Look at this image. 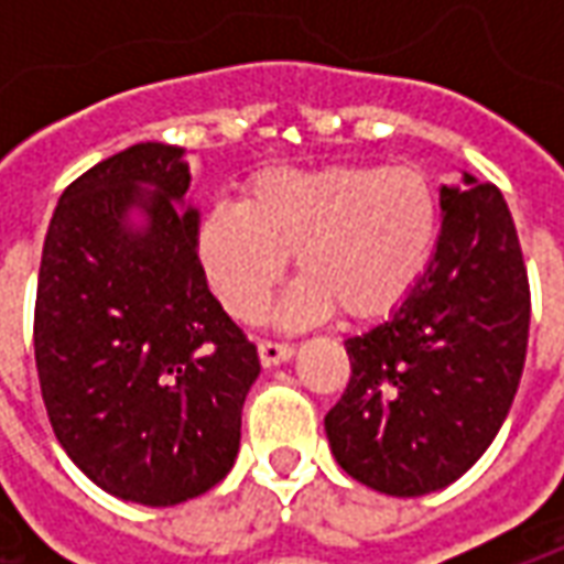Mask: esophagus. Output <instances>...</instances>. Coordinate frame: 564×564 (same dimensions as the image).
<instances>
[{
	"label": "esophagus",
	"mask_w": 564,
	"mask_h": 564,
	"mask_svg": "<svg viewBox=\"0 0 564 564\" xmlns=\"http://www.w3.org/2000/svg\"><path fill=\"white\" fill-rule=\"evenodd\" d=\"M295 347L293 344H281V341H262L259 344V362L265 368L281 366L286 359H293Z\"/></svg>",
	"instance_id": "1"
}]
</instances>
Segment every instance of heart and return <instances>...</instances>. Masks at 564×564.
Listing matches in <instances>:
<instances>
[{
    "mask_svg": "<svg viewBox=\"0 0 564 564\" xmlns=\"http://www.w3.org/2000/svg\"><path fill=\"white\" fill-rule=\"evenodd\" d=\"M437 198L408 165H335L259 174L238 205H210L196 226V259L223 311L253 323L269 307L290 253L302 278L274 323L302 329L341 307L390 314L414 293L437 241Z\"/></svg>",
    "mask_w": 564,
    "mask_h": 564,
    "instance_id": "heart-1",
    "label": "heart"
}]
</instances>
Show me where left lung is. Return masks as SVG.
<instances>
[{"instance_id":"8db88e82","label":"left lung","mask_w":564,"mask_h":564,"mask_svg":"<svg viewBox=\"0 0 564 564\" xmlns=\"http://www.w3.org/2000/svg\"><path fill=\"white\" fill-rule=\"evenodd\" d=\"M429 269L390 319L347 338L350 383L326 414L335 462L399 498L444 489L508 416L529 347V278L501 189L441 186Z\"/></svg>"}]
</instances>
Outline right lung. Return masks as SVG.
<instances>
[{"instance_id":"add662e5","label":"right lung","mask_w":564,"mask_h":564,"mask_svg":"<svg viewBox=\"0 0 564 564\" xmlns=\"http://www.w3.org/2000/svg\"><path fill=\"white\" fill-rule=\"evenodd\" d=\"M186 150L141 141L59 196L39 269L35 368L56 441L105 492L172 508L229 474L257 347L196 259Z\"/></svg>"}]
</instances>
